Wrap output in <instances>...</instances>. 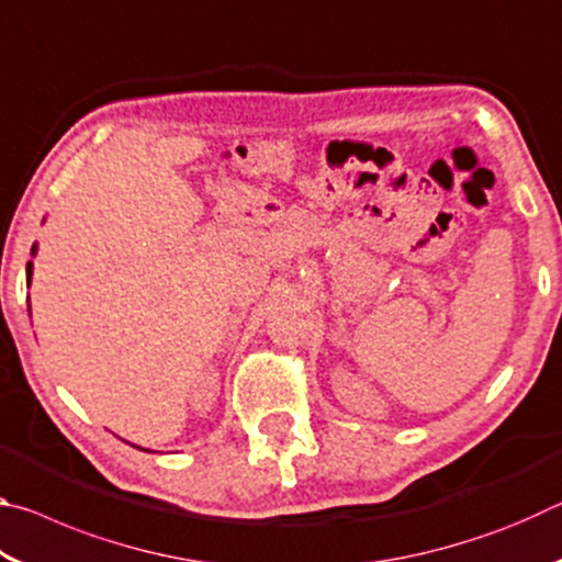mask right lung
<instances>
[{
  "mask_svg": "<svg viewBox=\"0 0 562 562\" xmlns=\"http://www.w3.org/2000/svg\"><path fill=\"white\" fill-rule=\"evenodd\" d=\"M34 250H36V247H34ZM34 250H32V252H34ZM26 280H32V262L26 265Z\"/></svg>",
  "mask_w": 562,
  "mask_h": 562,
  "instance_id": "1",
  "label": "right lung"
}]
</instances>
